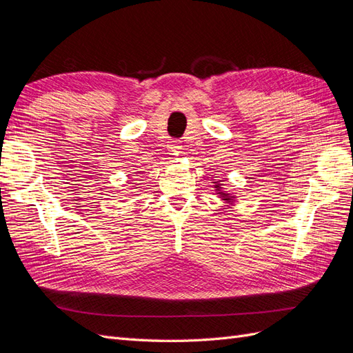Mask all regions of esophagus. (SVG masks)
Here are the masks:
<instances>
[{
  "instance_id": "1",
  "label": "esophagus",
  "mask_w": 353,
  "mask_h": 353,
  "mask_svg": "<svg viewBox=\"0 0 353 353\" xmlns=\"http://www.w3.org/2000/svg\"><path fill=\"white\" fill-rule=\"evenodd\" d=\"M168 148H169L170 154H178V153H181V148H183V145H181V143L178 140H174L169 143Z\"/></svg>"
}]
</instances>
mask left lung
Segmentation results:
<instances>
[{"instance_id": "obj_1", "label": "left lung", "mask_w": 353, "mask_h": 353, "mask_svg": "<svg viewBox=\"0 0 353 353\" xmlns=\"http://www.w3.org/2000/svg\"><path fill=\"white\" fill-rule=\"evenodd\" d=\"M213 184H215V185H213V187H215L216 188V193L222 197V200H225V201H232V196H230V194H227V193H223V191H221V181H215V183H213Z\"/></svg>"}]
</instances>
